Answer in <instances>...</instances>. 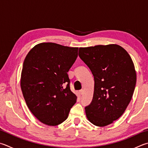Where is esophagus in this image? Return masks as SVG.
<instances>
[{"mask_svg":"<svg viewBox=\"0 0 148 148\" xmlns=\"http://www.w3.org/2000/svg\"><path fill=\"white\" fill-rule=\"evenodd\" d=\"M83 92H84V91H83V89L80 90L79 91V94H80V95H83Z\"/></svg>","mask_w":148,"mask_h":148,"instance_id":"34e87169","label":"esophagus"}]
</instances>
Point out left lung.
Listing matches in <instances>:
<instances>
[{"label": "left lung", "mask_w": 148, "mask_h": 148, "mask_svg": "<svg viewBox=\"0 0 148 148\" xmlns=\"http://www.w3.org/2000/svg\"><path fill=\"white\" fill-rule=\"evenodd\" d=\"M79 56L95 79L86 116L96 126L111 124L122 116L132 98L136 82L133 61L124 48L113 44L79 48Z\"/></svg>", "instance_id": "1"}]
</instances>
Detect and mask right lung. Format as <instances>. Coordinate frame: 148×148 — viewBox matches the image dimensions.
<instances>
[{"mask_svg":"<svg viewBox=\"0 0 148 148\" xmlns=\"http://www.w3.org/2000/svg\"><path fill=\"white\" fill-rule=\"evenodd\" d=\"M78 48L42 42L32 48L24 61L21 87L29 109L40 122L58 125L76 103L67 72L77 57Z\"/></svg>","mask_w":148,"mask_h":148,"instance_id":"add662e5","label":"right lung"}]
</instances>
